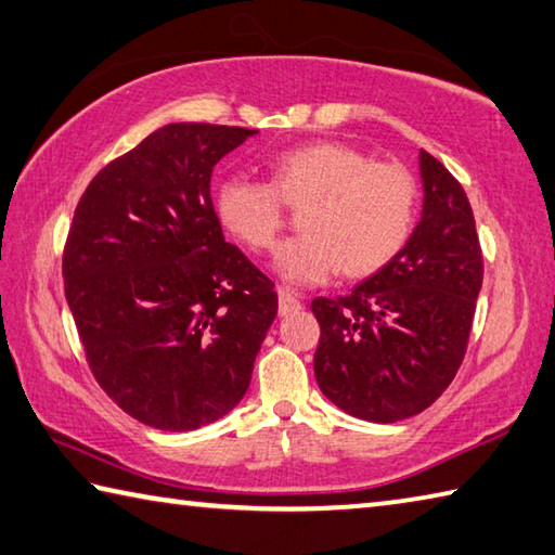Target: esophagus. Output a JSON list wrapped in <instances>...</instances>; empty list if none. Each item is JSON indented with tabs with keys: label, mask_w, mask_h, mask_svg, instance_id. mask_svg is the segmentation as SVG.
<instances>
[{
	"label": "esophagus",
	"mask_w": 555,
	"mask_h": 555,
	"mask_svg": "<svg viewBox=\"0 0 555 555\" xmlns=\"http://www.w3.org/2000/svg\"><path fill=\"white\" fill-rule=\"evenodd\" d=\"M296 310H300L298 296L288 288H279V312L281 315H291V312H296Z\"/></svg>",
	"instance_id": "obj_1"
}]
</instances>
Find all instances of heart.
I'll return each mask as SVG.
<instances>
[{
    "instance_id": "heart-1",
    "label": "heart",
    "mask_w": 555,
    "mask_h": 555,
    "mask_svg": "<svg viewBox=\"0 0 555 555\" xmlns=\"http://www.w3.org/2000/svg\"><path fill=\"white\" fill-rule=\"evenodd\" d=\"M274 184L230 175L216 189V214L251 249H269L284 225V195L306 201V233L281 243L276 274L296 286H320L341 269L374 274L398 255L412 230L417 189L405 167L371 163L345 143H308L271 157Z\"/></svg>"
}]
</instances>
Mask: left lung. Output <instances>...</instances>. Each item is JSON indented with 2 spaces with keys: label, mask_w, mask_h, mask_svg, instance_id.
<instances>
[{
  "label": "left lung",
  "mask_w": 555,
  "mask_h": 555,
  "mask_svg": "<svg viewBox=\"0 0 555 555\" xmlns=\"http://www.w3.org/2000/svg\"><path fill=\"white\" fill-rule=\"evenodd\" d=\"M422 216L405 247L351 288L315 298V378L347 415L390 425L427 410L466 354L482 286V255L468 196L420 150Z\"/></svg>",
  "instance_id": "left-lung-1"
}]
</instances>
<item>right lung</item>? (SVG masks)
I'll list each match as a JSON object with an SVG mask.
<instances>
[{"label":"right lung","instance_id":"add662e5","mask_svg":"<svg viewBox=\"0 0 555 555\" xmlns=\"http://www.w3.org/2000/svg\"><path fill=\"white\" fill-rule=\"evenodd\" d=\"M259 130L169 124L99 172L69 225L63 276L87 361L130 417L191 431L228 415L279 296L235 245L210 175Z\"/></svg>","mask_w":555,"mask_h":555}]
</instances>
